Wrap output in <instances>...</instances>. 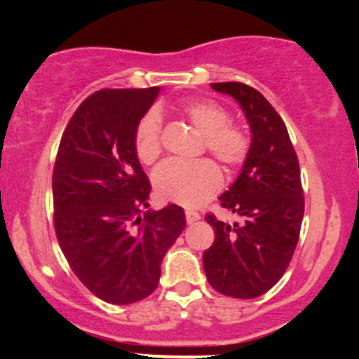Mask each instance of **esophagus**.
Instances as JSON below:
<instances>
[{
  "label": "esophagus",
  "instance_id": "esophagus-1",
  "mask_svg": "<svg viewBox=\"0 0 359 359\" xmlns=\"http://www.w3.org/2000/svg\"><path fill=\"white\" fill-rule=\"evenodd\" d=\"M201 216L199 212L196 211H185V221H187V224H194L196 221H199Z\"/></svg>",
  "mask_w": 359,
  "mask_h": 359
}]
</instances>
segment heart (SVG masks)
Wrapping results in <instances>:
<instances>
[{
    "label": "heart",
    "mask_w": 359,
    "mask_h": 359,
    "mask_svg": "<svg viewBox=\"0 0 359 359\" xmlns=\"http://www.w3.org/2000/svg\"><path fill=\"white\" fill-rule=\"evenodd\" d=\"M189 123L204 135V148L226 168H236L248 158L251 140L238 123H229L228 111L209 100H191L180 106ZM135 154L145 165L162 154V123L155 111L143 114L135 128ZM222 174L209 158L196 162L167 160L154 172V189L160 199L185 208L204 204L221 189Z\"/></svg>",
    "instance_id": "b5f03b06"
}]
</instances>
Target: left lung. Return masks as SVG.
<instances>
[{"instance_id": "8db88e82", "label": "left lung", "mask_w": 359, "mask_h": 359, "mask_svg": "<svg viewBox=\"0 0 359 359\" xmlns=\"http://www.w3.org/2000/svg\"><path fill=\"white\" fill-rule=\"evenodd\" d=\"M229 94L250 123L251 147L241 174L219 197L241 222L217 221L208 214L214 243L204 251L208 282L234 299H255L285 273L297 246L304 217L299 158L283 119L262 93L243 82H214Z\"/></svg>"}]
</instances>
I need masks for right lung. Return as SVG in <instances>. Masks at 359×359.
Wrapping results in <instances>:
<instances>
[{
  "label": "right lung",
  "instance_id": "obj_1",
  "mask_svg": "<svg viewBox=\"0 0 359 359\" xmlns=\"http://www.w3.org/2000/svg\"><path fill=\"white\" fill-rule=\"evenodd\" d=\"M160 88L101 89L62 135L52 175L53 228L74 273L96 297L133 304L158 285L160 263L185 228L184 209L147 211L151 185L135 128Z\"/></svg>",
  "mask_w": 359,
  "mask_h": 359
}]
</instances>
